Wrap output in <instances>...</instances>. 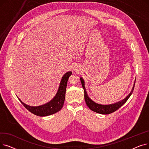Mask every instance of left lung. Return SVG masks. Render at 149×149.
Wrapping results in <instances>:
<instances>
[{"label": "left lung", "mask_w": 149, "mask_h": 149, "mask_svg": "<svg viewBox=\"0 0 149 149\" xmlns=\"http://www.w3.org/2000/svg\"><path fill=\"white\" fill-rule=\"evenodd\" d=\"M80 80H81V85H82L83 88L84 89V100L86 101V103L88 107L91 109V110H92L93 112L100 113V114H103V115L109 114V113H111L116 111V110H118L120 107H121L125 103H126L127 100L129 99V98L132 95L133 91H134L135 83H135L134 84V86H133L132 91L129 93V94L127 96H126V98H124L123 100L119 101H118V102H116L115 103L104 105V104H101L95 103V101H93L92 99H91L89 98V97L88 95L86 90L84 81L82 77H80Z\"/></svg>", "instance_id": "obj_1"}]
</instances>
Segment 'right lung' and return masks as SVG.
<instances>
[{"instance_id": "obj_1", "label": "right lung", "mask_w": 149, "mask_h": 149, "mask_svg": "<svg viewBox=\"0 0 149 149\" xmlns=\"http://www.w3.org/2000/svg\"><path fill=\"white\" fill-rule=\"evenodd\" d=\"M71 75V71H68L63 75V76L61 78L59 87L56 95L49 102L44 104L37 106H29L22 102L20 98L18 97L17 98L20 100L21 103L24 106L26 109H27L29 112L36 115L40 116H46L57 113L61 110V109L63 106L65 100V93L69 77Z\"/></svg>"}]
</instances>
